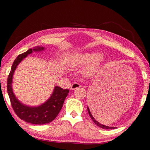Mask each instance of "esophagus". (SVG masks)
<instances>
[{
    "mask_svg": "<svg viewBox=\"0 0 150 150\" xmlns=\"http://www.w3.org/2000/svg\"><path fill=\"white\" fill-rule=\"evenodd\" d=\"M81 87V85L79 84V83H73L72 85H71V90H75V89H76V88H79Z\"/></svg>",
    "mask_w": 150,
    "mask_h": 150,
    "instance_id": "obj_1",
    "label": "esophagus"
}]
</instances>
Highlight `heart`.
Wrapping results in <instances>:
<instances>
[{
    "instance_id": "1",
    "label": "heart",
    "mask_w": 150,
    "mask_h": 150,
    "mask_svg": "<svg viewBox=\"0 0 150 150\" xmlns=\"http://www.w3.org/2000/svg\"><path fill=\"white\" fill-rule=\"evenodd\" d=\"M105 64V56L97 52H87L79 54L73 58L71 65L74 68L84 67L88 64L83 71L85 76H90L100 71Z\"/></svg>"
}]
</instances>
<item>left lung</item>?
<instances>
[{
    "mask_svg": "<svg viewBox=\"0 0 150 150\" xmlns=\"http://www.w3.org/2000/svg\"><path fill=\"white\" fill-rule=\"evenodd\" d=\"M87 110H88V115H89L90 117L91 118V119H92L93 121L94 122V123H95L96 125H97L98 126H99L100 128H102L103 129H115V128H116V127H110V126H108L104 125V124H101L100 123L98 122L95 118V116H94L92 110H91V109H89V108H88V106H87Z\"/></svg>",
    "mask_w": 150,
    "mask_h": 150,
    "instance_id": "obj_1",
    "label": "left lung"
}]
</instances>
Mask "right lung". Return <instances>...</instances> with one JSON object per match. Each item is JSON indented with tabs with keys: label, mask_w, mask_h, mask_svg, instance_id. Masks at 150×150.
Here are the masks:
<instances>
[{
	"label": "right lung",
	"mask_w": 150,
	"mask_h": 150,
	"mask_svg": "<svg viewBox=\"0 0 150 150\" xmlns=\"http://www.w3.org/2000/svg\"><path fill=\"white\" fill-rule=\"evenodd\" d=\"M44 50V47L36 46L33 49L30 48L26 52L19 55L13 62L7 81V91L15 113L20 119L26 122L39 125L51 122L56 118L62 108L66 96L69 93V90L63 89L60 87L55 86L52 95L44 103L38 106H28L20 102L14 95L12 88V79L15 70L22 60L32 52H40Z\"/></svg>",
	"instance_id": "add662e5"
}]
</instances>
